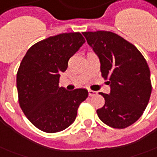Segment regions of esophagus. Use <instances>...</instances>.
Wrapping results in <instances>:
<instances>
[{
	"instance_id": "34e87169",
	"label": "esophagus",
	"mask_w": 157,
	"mask_h": 157,
	"mask_svg": "<svg viewBox=\"0 0 157 157\" xmlns=\"http://www.w3.org/2000/svg\"><path fill=\"white\" fill-rule=\"evenodd\" d=\"M88 92H89L90 97H94V96H96V95H97V92H96V91H94V90H88Z\"/></svg>"
}]
</instances>
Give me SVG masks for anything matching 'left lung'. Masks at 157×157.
<instances>
[{"instance_id": "8db88e82", "label": "left lung", "mask_w": 157, "mask_h": 157, "mask_svg": "<svg viewBox=\"0 0 157 157\" xmlns=\"http://www.w3.org/2000/svg\"><path fill=\"white\" fill-rule=\"evenodd\" d=\"M100 60L101 76L109 78V94L100 92L104 106L97 110L106 125L126 128L138 121L151 94L150 68L133 44L110 31L83 32Z\"/></svg>"}]
</instances>
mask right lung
<instances>
[{"mask_svg":"<svg viewBox=\"0 0 157 157\" xmlns=\"http://www.w3.org/2000/svg\"><path fill=\"white\" fill-rule=\"evenodd\" d=\"M85 43L79 32L62 33L34 44L23 58L17 73L19 106L43 132L54 133L71 126L88 97L84 88L67 90L59 86L60 73Z\"/></svg>","mask_w":157,"mask_h":157,"instance_id":"add662e5","label":"right lung"}]
</instances>
